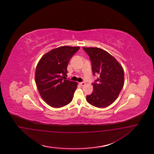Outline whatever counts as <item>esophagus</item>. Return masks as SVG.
Wrapping results in <instances>:
<instances>
[{"instance_id": "esophagus-1", "label": "esophagus", "mask_w": 154, "mask_h": 154, "mask_svg": "<svg viewBox=\"0 0 154 154\" xmlns=\"http://www.w3.org/2000/svg\"><path fill=\"white\" fill-rule=\"evenodd\" d=\"M79 84H80V85H81L82 86H84L86 85L85 82H80Z\"/></svg>"}]
</instances>
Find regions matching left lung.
Listing matches in <instances>:
<instances>
[{
  "instance_id": "8db88e82",
  "label": "left lung",
  "mask_w": 154,
  "mask_h": 154,
  "mask_svg": "<svg viewBox=\"0 0 154 154\" xmlns=\"http://www.w3.org/2000/svg\"><path fill=\"white\" fill-rule=\"evenodd\" d=\"M91 61L93 75L99 77L93 84V93L86 96L88 102L98 108L112 104L119 95L124 84L122 66L108 52L97 47H83Z\"/></svg>"
}]
</instances>
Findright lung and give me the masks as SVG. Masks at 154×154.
<instances>
[{
    "mask_svg": "<svg viewBox=\"0 0 154 154\" xmlns=\"http://www.w3.org/2000/svg\"><path fill=\"white\" fill-rule=\"evenodd\" d=\"M79 47L61 46L42 56L38 63L35 81L39 93L48 105L60 108L73 99L77 82L66 79L67 65Z\"/></svg>",
    "mask_w": 154,
    "mask_h": 154,
    "instance_id": "1",
    "label": "right lung"
}]
</instances>
